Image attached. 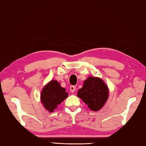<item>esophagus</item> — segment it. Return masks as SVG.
Returning <instances> with one entry per match:
<instances>
[{
    "mask_svg": "<svg viewBox=\"0 0 146 146\" xmlns=\"http://www.w3.org/2000/svg\"><path fill=\"white\" fill-rule=\"evenodd\" d=\"M70 91H71V92H74L75 90H76V86H73V85L70 86Z\"/></svg>",
    "mask_w": 146,
    "mask_h": 146,
    "instance_id": "obj_1",
    "label": "esophagus"
}]
</instances>
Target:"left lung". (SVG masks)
<instances>
[{
	"label": "left lung",
	"mask_w": 146,
	"mask_h": 146,
	"mask_svg": "<svg viewBox=\"0 0 146 146\" xmlns=\"http://www.w3.org/2000/svg\"><path fill=\"white\" fill-rule=\"evenodd\" d=\"M80 98L91 110H100L109 97V88L102 79L89 76L84 81L83 87L78 92Z\"/></svg>",
	"instance_id": "obj_1"
}]
</instances>
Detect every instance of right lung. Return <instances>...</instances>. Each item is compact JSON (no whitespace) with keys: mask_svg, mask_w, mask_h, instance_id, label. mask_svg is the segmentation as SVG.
<instances>
[{"mask_svg":"<svg viewBox=\"0 0 146 146\" xmlns=\"http://www.w3.org/2000/svg\"><path fill=\"white\" fill-rule=\"evenodd\" d=\"M68 94L60 83L56 80H51L46 84L41 92V103L48 112H53L58 108V105L67 98Z\"/></svg>","mask_w":146,"mask_h":146,"instance_id":"add662e5","label":"right lung"}]
</instances>
